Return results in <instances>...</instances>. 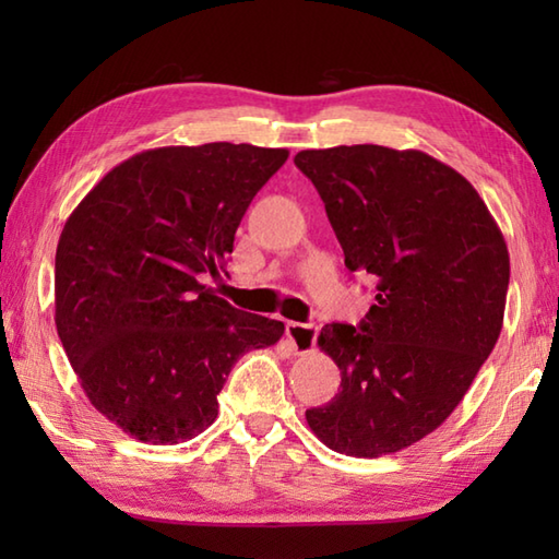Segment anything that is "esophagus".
<instances>
[{
    "mask_svg": "<svg viewBox=\"0 0 559 559\" xmlns=\"http://www.w3.org/2000/svg\"><path fill=\"white\" fill-rule=\"evenodd\" d=\"M317 334H319V326H314V324H300V322L286 324V336L293 343V348L298 355H305L314 348Z\"/></svg>",
    "mask_w": 559,
    "mask_h": 559,
    "instance_id": "34e87169",
    "label": "esophagus"
}]
</instances>
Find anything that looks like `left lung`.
<instances>
[{
    "label": "left lung",
    "mask_w": 559,
    "mask_h": 559,
    "mask_svg": "<svg viewBox=\"0 0 559 559\" xmlns=\"http://www.w3.org/2000/svg\"><path fill=\"white\" fill-rule=\"evenodd\" d=\"M295 165L322 197L346 266L377 283L358 329L326 324L317 338L341 389L307 425L338 454H394L454 413L500 338L504 235L466 177L423 151L310 148Z\"/></svg>",
    "instance_id": "left-lung-1"
}]
</instances>
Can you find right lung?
I'll return each instance as SVG.
<instances>
[{"instance_id": "right-lung-1", "label": "right lung", "mask_w": 559, "mask_h": 559, "mask_svg": "<svg viewBox=\"0 0 559 559\" xmlns=\"http://www.w3.org/2000/svg\"><path fill=\"white\" fill-rule=\"evenodd\" d=\"M288 160L252 144L141 151L71 211L55 257V324L93 408L148 444L216 420L247 350L286 326L218 298V276L254 194Z\"/></svg>"}]
</instances>
